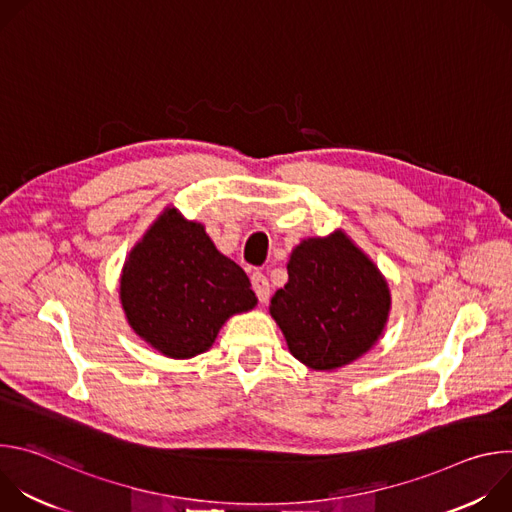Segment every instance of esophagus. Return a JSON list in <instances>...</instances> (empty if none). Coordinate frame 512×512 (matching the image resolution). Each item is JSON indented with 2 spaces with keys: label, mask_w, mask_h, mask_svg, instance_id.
<instances>
[{
  "label": "esophagus",
  "mask_w": 512,
  "mask_h": 512,
  "mask_svg": "<svg viewBox=\"0 0 512 512\" xmlns=\"http://www.w3.org/2000/svg\"><path fill=\"white\" fill-rule=\"evenodd\" d=\"M251 285H253V291L255 296L259 298L261 304H265L269 300V294H271V285H269V279L261 273V271H255L251 275Z\"/></svg>",
  "instance_id": "obj_1"
}]
</instances>
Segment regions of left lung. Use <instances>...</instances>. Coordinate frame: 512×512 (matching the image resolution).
<instances>
[{
    "instance_id": "8db88e82",
    "label": "left lung",
    "mask_w": 512,
    "mask_h": 512,
    "mask_svg": "<svg viewBox=\"0 0 512 512\" xmlns=\"http://www.w3.org/2000/svg\"><path fill=\"white\" fill-rule=\"evenodd\" d=\"M269 312L298 360L332 371L371 350L389 314V287L344 233L308 239L287 263Z\"/></svg>"
}]
</instances>
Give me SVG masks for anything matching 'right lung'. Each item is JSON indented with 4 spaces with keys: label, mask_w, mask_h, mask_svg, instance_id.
Listing matches in <instances>:
<instances>
[{
    "label": "right lung",
    "mask_w": 512,
    "mask_h": 512,
    "mask_svg": "<svg viewBox=\"0 0 512 512\" xmlns=\"http://www.w3.org/2000/svg\"><path fill=\"white\" fill-rule=\"evenodd\" d=\"M121 304L145 342L170 358H192L257 298L247 273L216 251L204 227L168 208L125 261Z\"/></svg>",
    "instance_id": "obj_1"
}]
</instances>
